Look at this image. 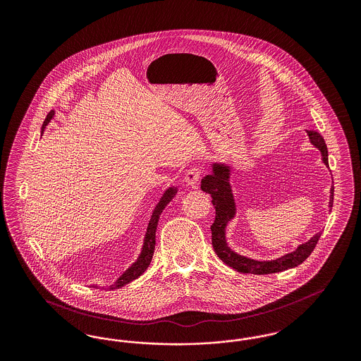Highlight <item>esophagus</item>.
<instances>
[{"label": "esophagus", "instance_id": "1", "mask_svg": "<svg viewBox=\"0 0 361 361\" xmlns=\"http://www.w3.org/2000/svg\"><path fill=\"white\" fill-rule=\"evenodd\" d=\"M202 174H203V171H202L200 168L193 166V168H190L188 172H187L184 180H185V183H187L188 185H195V184H197V181L200 180Z\"/></svg>", "mask_w": 361, "mask_h": 361}]
</instances>
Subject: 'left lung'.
<instances>
[{
  "label": "left lung",
  "instance_id": "1",
  "mask_svg": "<svg viewBox=\"0 0 361 361\" xmlns=\"http://www.w3.org/2000/svg\"><path fill=\"white\" fill-rule=\"evenodd\" d=\"M310 140L314 146H317L321 153L325 165H329L327 161V147L324 137L315 131H307ZM230 168L226 165L215 164L212 166V173L206 176L202 180L200 188L206 193H209L212 197V204L215 207V221L211 226L212 233V246L218 257L231 267L233 269L242 272V274H253V275H269L281 271H287L290 268H295L300 265L306 258L309 257L314 247L317 246L321 233L315 234L309 242L300 245L295 252L288 253L283 257L277 258L274 261H256L252 258L242 257L240 255L234 253L226 243L224 238V228L227 222L235 214V204L233 199V193L228 184ZM330 206L333 207V197H334V188L331 187L330 192Z\"/></svg>",
  "mask_w": 361,
  "mask_h": 361
}]
</instances>
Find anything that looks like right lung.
Instances as JSON below:
<instances>
[{
	"label": "right lung",
	"instance_id": "add662e5",
	"mask_svg": "<svg viewBox=\"0 0 361 361\" xmlns=\"http://www.w3.org/2000/svg\"><path fill=\"white\" fill-rule=\"evenodd\" d=\"M52 116H54V112H50V114L47 115L46 121H44V124H43V128L47 126V123H49V121H51ZM176 192H177L176 188L168 189V190L165 192V195L162 196L161 202L158 203V206L155 208L154 212H153V216H152V219H150L149 227H147L146 237H145L143 250H142L140 256L137 258V262H135L131 268H128V269H127V271H126V272H124V274L118 279V281H116L115 284L109 286L106 290H116V288H121L123 286H126V284H128L130 281H133V280L137 279L139 276L142 275V274L147 269V267H149V265H150V262H152L153 255H154L155 231H157V224H158L159 215H161V212L164 211V208L172 202V199L174 197Z\"/></svg>",
	"mask_w": 361,
	"mask_h": 361
}]
</instances>
